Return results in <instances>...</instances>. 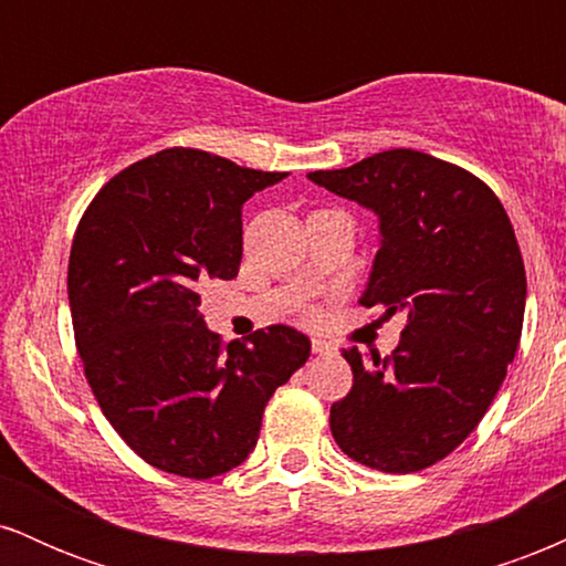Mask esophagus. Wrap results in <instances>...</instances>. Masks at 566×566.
I'll return each mask as SVG.
<instances>
[{"instance_id":"obj_1","label":"esophagus","mask_w":566,"mask_h":566,"mask_svg":"<svg viewBox=\"0 0 566 566\" xmlns=\"http://www.w3.org/2000/svg\"><path fill=\"white\" fill-rule=\"evenodd\" d=\"M311 348H314V354H319V356L335 354V346H333V343L322 340V337H314V340H311Z\"/></svg>"}]
</instances>
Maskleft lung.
I'll use <instances>...</instances> for the list:
<instances>
[{
	"mask_svg": "<svg viewBox=\"0 0 566 566\" xmlns=\"http://www.w3.org/2000/svg\"><path fill=\"white\" fill-rule=\"evenodd\" d=\"M308 180L378 216L359 303L407 314L386 359L343 350L354 386L329 409L333 437L369 469L423 471L479 426L516 356L527 303L516 233L476 175L412 148Z\"/></svg>",
	"mask_w": 566,
	"mask_h": 566,
	"instance_id": "obj_1",
	"label": "left lung"
}]
</instances>
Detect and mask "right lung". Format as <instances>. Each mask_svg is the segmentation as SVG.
Listing matches in <instances>:
<instances>
[{
  "label": "right lung",
  "instance_id": "1",
  "mask_svg": "<svg viewBox=\"0 0 566 566\" xmlns=\"http://www.w3.org/2000/svg\"><path fill=\"white\" fill-rule=\"evenodd\" d=\"M287 172L165 148L108 180L80 220L69 305L84 375L114 431L154 469L212 479L255 450L263 409L311 356L274 324L229 346L199 284L242 263V205Z\"/></svg>",
  "mask_w": 566,
  "mask_h": 566
}]
</instances>
